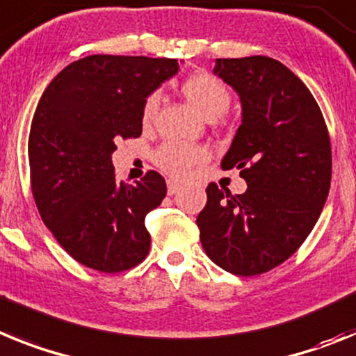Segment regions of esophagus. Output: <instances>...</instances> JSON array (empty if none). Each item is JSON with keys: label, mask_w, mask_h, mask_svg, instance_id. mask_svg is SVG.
Here are the masks:
<instances>
[{"label": "esophagus", "mask_w": 356, "mask_h": 356, "mask_svg": "<svg viewBox=\"0 0 356 356\" xmlns=\"http://www.w3.org/2000/svg\"><path fill=\"white\" fill-rule=\"evenodd\" d=\"M179 190H181V186H179L177 182L168 181V195H175V193H177Z\"/></svg>", "instance_id": "obj_1"}]
</instances>
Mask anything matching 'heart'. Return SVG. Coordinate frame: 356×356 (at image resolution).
<instances>
[{"label": "heart", "mask_w": 356, "mask_h": 356, "mask_svg": "<svg viewBox=\"0 0 356 356\" xmlns=\"http://www.w3.org/2000/svg\"><path fill=\"white\" fill-rule=\"evenodd\" d=\"M182 92L200 116L206 120L220 118L231 105V92L220 80L206 73H195L182 82ZM159 111V92L148 95L143 104V123L150 125ZM208 159V152L200 147L181 143H165L157 150L156 161L172 177H184L190 166Z\"/></svg>", "instance_id": "heart-1"}]
</instances>
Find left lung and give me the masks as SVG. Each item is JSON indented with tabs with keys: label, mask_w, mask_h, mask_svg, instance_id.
Wrapping results in <instances>:
<instances>
[{
	"label": "left lung",
	"mask_w": 356,
	"mask_h": 356,
	"mask_svg": "<svg viewBox=\"0 0 356 356\" xmlns=\"http://www.w3.org/2000/svg\"><path fill=\"white\" fill-rule=\"evenodd\" d=\"M213 73L242 104V125L220 166L240 170L247 190L206 188L200 242L220 268L256 276L289 259L314 229L330 191L332 145L315 98L281 63L216 58Z\"/></svg>",
	"instance_id": "1"
}]
</instances>
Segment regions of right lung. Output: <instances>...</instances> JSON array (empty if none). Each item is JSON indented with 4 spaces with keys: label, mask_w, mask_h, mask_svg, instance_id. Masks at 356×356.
Instances as JSON below:
<instances>
[{
    "label": "right lung",
    "mask_w": 356,
    "mask_h": 356,
    "mask_svg": "<svg viewBox=\"0 0 356 356\" xmlns=\"http://www.w3.org/2000/svg\"><path fill=\"white\" fill-rule=\"evenodd\" d=\"M175 58L89 55L64 67L42 92L29 138L37 209L55 240L79 264L100 272L136 267L150 249L145 216L166 195L150 170L118 182L116 141L140 138L143 104L177 75Z\"/></svg>",
    "instance_id": "right-lung-1"
}]
</instances>
